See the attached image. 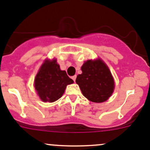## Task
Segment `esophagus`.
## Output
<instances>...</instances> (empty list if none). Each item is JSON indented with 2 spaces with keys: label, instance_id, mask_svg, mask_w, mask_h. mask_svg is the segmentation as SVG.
<instances>
[{
  "label": "esophagus",
  "instance_id": "esophagus-1",
  "mask_svg": "<svg viewBox=\"0 0 150 150\" xmlns=\"http://www.w3.org/2000/svg\"><path fill=\"white\" fill-rule=\"evenodd\" d=\"M76 75H74V76H72V80H73V81H74V82H75V80H76Z\"/></svg>",
  "mask_w": 150,
  "mask_h": 150
}]
</instances>
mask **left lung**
I'll return each mask as SVG.
<instances>
[{
  "instance_id": "obj_1",
  "label": "left lung",
  "mask_w": 150,
  "mask_h": 150,
  "mask_svg": "<svg viewBox=\"0 0 150 150\" xmlns=\"http://www.w3.org/2000/svg\"><path fill=\"white\" fill-rule=\"evenodd\" d=\"M82 74L77 76L76 82L83 94L93 102H103L108 99L115 88L114 80L102 60H88L81 67Z\"/></svg>"
}]
</instances>
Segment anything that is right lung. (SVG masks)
<instances>
[{
  "instance_id": "obj_1",
  "label": "right lung",
  "mask_w": 150,
  "mask_h": 150,
  "mask_svg": "<svg viewBox=\"0 0 150 150\" xmlns=\"http://www.w3.org/2000/svg\"><path fill=\"white\" fill-rule=\"evenodd\" d=\"M73 83L64 70L60 69L57 60H46L35 79V88L43 102H54L64 93L67 85Z\"/></svg>"
}]
</instances>
